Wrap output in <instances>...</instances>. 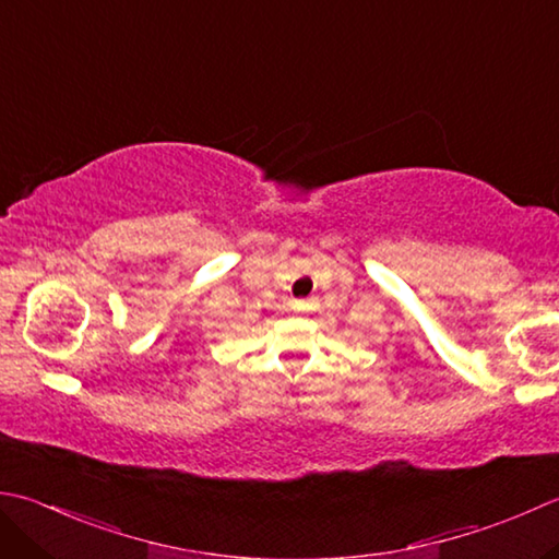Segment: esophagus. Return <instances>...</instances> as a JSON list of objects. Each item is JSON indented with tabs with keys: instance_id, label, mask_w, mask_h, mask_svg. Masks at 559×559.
I'll list each match as a JSON object with an SVG mask.
<instances>
[{
	"instance_id": "34e87169",
	"label": "esophagus",
	"mask_w": 559,
	"mask_h": 559,
	"mask_svg": "<svg viewBox=\"0 0 559 559\" xmlns=\"http://www.w3.org/2000/svg\"><path fill=\"white\" fill-rule=\"evenodd\" d=\"M298 308H302V305H298Z\"/></svg>"
}]
</instances>
